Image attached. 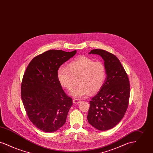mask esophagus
Returning a JSON list of instances; mask_svg holds the SVG:
<instances>
[{
	"label": "esophagus",
	"instance_id": "esophagus-1",
	"mask_svg": "<svg viewBox=\"0 0 153 153\" xmlns=\"http://www.w3.org/2000/svg\"><path fill=\"white\" fill-rule=\"evenodd\" d=\"M80 100L79 99H77V98H74L73 100V102L74 104H79L80 102Z\"/></svg>",
	"mask_w": 153,
	"mask_h": 153
}]
</instances>
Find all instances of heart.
<instances>
[{"label": "heart", "mask_w": 153, "mask_h": 153, "mask_svg": "<svg viewBox=\"0 0 153 153\" xmlns=\"http://www.w3.org/2000/svg\"><path fill=\"white\" fill-rule=\"evenodd\" d=\"M106 76V69L101 61L81 56L68 63L67 68L60 67L57 70V79L63 88L71 91L74 86V79L78 78L79 86L71 92L77 98L88 96L91 92H98L104 85Z\"/></svg>", "instance_id": "heart-1"}]
</instances>
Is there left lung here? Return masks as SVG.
<instances>
[{
  "instance_id": "1",
  "label": "left lung",
  "mask_w": 153,
  "mask_h": 153,
  "mask_svg": "<svg viewBox=\"0 0 153 153\" xmlns=\"http://www.w3.org/2000/svg\"><path fill=\"white\" fill-rule=\"evenodd\" d=\"M89 54L100 55L104 59L106 77L100 91L89 102L88 122L99 130L117 125L124 116L130 97L128 74L116 56L102 49H93Z\"/></svg>"
}]
</instances>
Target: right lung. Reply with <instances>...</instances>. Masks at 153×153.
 Returning a JSON list of instances; mask_svg holds the SVG:
<instances>
[{"label":"right lung","instance_id":"1","mask_svg":"<svg viewBox=\"0 0 153 153\" xmlns=\"http://www.w3.org/2000/svg\"><path fill=\"white\" fill-rule=\"evenodd\" d=\"M76 53L47 51L35 57L25 71L21 98L30 120L43 131H55L66 122L73 102L58 81L57 70Z\"/></svg>","mask_w":153,"mask_h":153}]
</instances>
